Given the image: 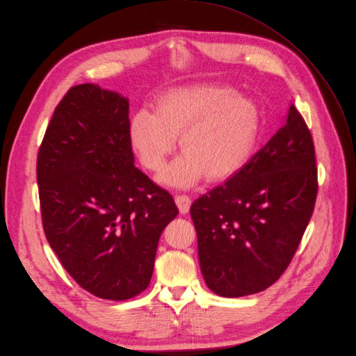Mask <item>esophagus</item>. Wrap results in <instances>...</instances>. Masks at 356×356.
I'll list each match as a JSON object with an SVG mask.
<instances>
[{
    "label": "esophagus",
    "instance_id": "obj_1",
    "mask_svg": "<svg viewBox=\"0 0 356 356\" xmlns=\"http://www.w3.org/2000/svg\"><path fill=\"white\" fill-rule=\"evenodd\" d=\"M175 204L178 205L181 214H186L188 211H190V207H191L193 201L188 195H177L175 197Z\"/></svg>",
    "mask_w": 356,
    "mask_h": 356
}]
</instances>
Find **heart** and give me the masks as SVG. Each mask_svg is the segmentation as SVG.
<instances>
[{
    "mask_svg": "<svg viewBox=\"0 0 356 356\" xmlns=\"http://www.w3.org/2000/svg\"><path fill=\"white\" fill-rule=\"evenodd\" d=\"M260 132V111L248 97L217 83L170 89L154 102V113L138 112L129 127V142L139 162L159 172L175 149L182 155L161 181L188 188L202 177L222 182L238 174L252 158Z\"/></svg>",
    "mask_w": 356,
    "mask_h": 356,
    "instance_id": "1",
    "label": "heart"
}]
</instances>
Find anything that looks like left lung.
<instances>
[{
  "label": "left lung",
  "mask_w": 356,
  "mask_h": 356,
  "mask_svg": "<svg viewBox=\"0 0 356 356\" xmlns=\"http://www.w3.org/2000/svg\"><path fill=\"white\" fill-rule=\"evenodd\" d=\"M316 194L315 146L291 104L284 127L244 168L191 205L207 286L241 298L273 284L296 253Z\"/></svg>",
  "instance_id": "left-lung-1"
}]
</instances>
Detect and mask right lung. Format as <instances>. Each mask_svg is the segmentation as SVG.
Wrapping results in <instances>:
<instances>
[{"instance_id": "obj_1", "label": "right lung", "mask_w": 356, "mask_h": 356, "mask_svg": "<svg viewBox=\"0 0 356 356\" xmlns=\"http://www.w3.org/2000/svg\"><path fill=\"white\" fill-rule=\"evenodd\" d=\"M129 102L92 83L73 86L53 113L37 156L46 238L89 293L135 298L149 286L172 195L135 166Z\"/></svg>"}]
</instances>
